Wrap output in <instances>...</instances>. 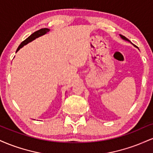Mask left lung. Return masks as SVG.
Masks as SVG:
<instances>
[{"instance_id":"1","label":"left lung","mask_w":153,"mask_h":153,"mask_svg":"<svg viewBox=\"0 0 153 153\" xmlns=\"http://www.w3.org/2000/svg\"><path fill=\"white\" fill-rule=\"evenodd\" d=\"M120 36H121V37H122V38L123 39H124V40H127V41H128V42H130V41H129V39H128L127 38H126L125 36H123V35H120Z\"/></svg>"}]
</instances>
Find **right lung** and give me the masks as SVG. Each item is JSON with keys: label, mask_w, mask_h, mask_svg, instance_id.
Here are the masks:
<instances>
[{"label": "right lung", "mask_w": 153, "mask_h": 153, "mask_svg": "<svg viewBox=\"0 0 153 153\" xmlns=\"http://www.w3.org/2000/svg\"><path fill=\"white\" fill-rule=\"evenodd\" d=\"M49 31H50V29H47V28H44V29H39V30L35 31V32L33 33L32 34H31L30 36H29V37L26 38V39L24 40V41H23L21 43V45H19L18 48H17L16 52H18V51L20 50V49L22 48V47H24V45H26V44H28L29 42H30L33 41V40L35 39H36V38H38L39 36H42V35L45 34H46V33L49 32Z\"/></svg>", "instance_id": "1"}]
</instances>
